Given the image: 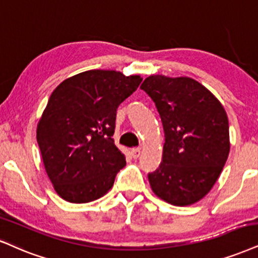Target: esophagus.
Instances as JSON below:
<instances>
[{
	"instance_id": "esophagus-1",
	"label": "esophagus",
	"mask_w": 258,
	"mask_h": 258,
	"mask_svg": "<svg viewBox=\"0 0 258 258\" xmlns=\"http://www.w3.org/2000/svg\"><path fill=\"white\" fill-rule=\"evenodd\" d=\"M140 153H141V149L140 148H133L132 149V155L134 159H138L140 157Z\"/></svg>"
}]
</instances>
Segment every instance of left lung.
Instances as JSON below:
<instances>
[{
	"label": "left lung",
	"mask_w": 258,
	"mask_h": 258,
	"mask_svg": "<svg viewBox=\"0 0 258 258\" xmlns=\"http://www.w3.org/2000/svg\"><path fill=\"white\" fill-rule=\"evenodd\" d=\"M140 88L154 101L165 134L163 161L148 173L152 190L171 205H192L211 191L227 160L226 111L190 78L152 75Z\"/></svg>",
	"instance_id": "left-lung-1"
}]
</instances>
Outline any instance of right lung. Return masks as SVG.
<instances>
[{"label": "right lung", "mask_w": 258, "mask_h": 258, "mask_svg": "<svg viewBox=\"0 0 258 258\" xmlns=\"http://www.w3.org/2000/svg\"><path fill=\"white\" fill-rule=\"evenodd\" d=\"M142 79L114 71H88L67 79L50 95L37 126L45 171L66 201L86 203L105 195L125 157L112 139L119 104Z\"/></svg>", "instance_id": "obj_1"}]
</instances>
